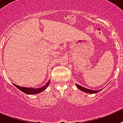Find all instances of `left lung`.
I'll use <instances>...</instances> for the list:
<instances>
[{"instance_id": "obj_1", "label": "left lung", "mask_w": 123, "mask_h": 123, "mask_svg": "<svg viewBox=\"0 0 123 123\" xmlns=\"http://www.w3.org/2000/svg\"><path fill=\"white\" fill-rule=\"evenodd\" d=\"M77 87L80 89L81 91H83V92H86V93H90V94H95V93H97V92H99L100 90H98V91H96V90H90V89H87L86 88H84V87H83V86H80V85H79L76 84Z\"/></svg>"}]
</instances>
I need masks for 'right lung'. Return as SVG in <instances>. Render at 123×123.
I'll return each instance as SVG.
<instances>
[{"instance_id": "right-lung-1", "label": "right lung", "mask_w": 123, "mask_h": 123, "mask_svg": "<svg viewBox=\"0 0 123 123\" xmlns=\"http://www.w3.org/2000/svg\"><path fill=\"white\" fill-rule=\"evenodd\" d=\"M49 82L50 81H49L48 83H47L45 86H43L42 88H27V87H21V86H18V85H17L13 84L15 85L17 88H18L19 90H20L22 92H23L24 93L27 94H38L40 92H42L44 90H45V88L48 86L49 84Z\"/></svg>"}]
</instances>
